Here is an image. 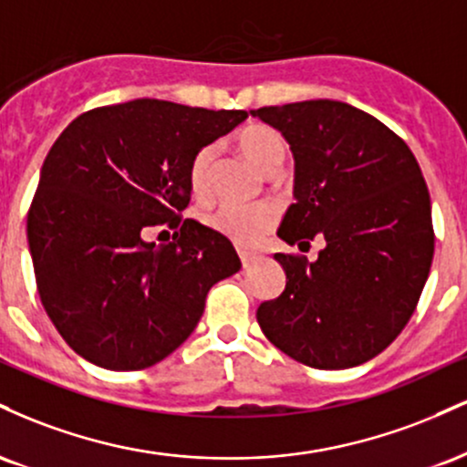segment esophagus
Returning <instances> with one entry per match:
<instances>
[{"mask_svg":"<svg viewBox=\"0 0 467 467\" xmlns=\"http://www.w3.org/2000/svg\"><path fill=\"white\" fill-rule=\"evenodd\" d=\"M239 259H241V265L248 270L250 265H254L256 261H259V254H252V252H239Z\"/></svg>","mask_w":467,"mask_h":467,"instance_id":"1","label":"esophagus"}]
</instances>
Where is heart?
Masks as SVG:
<instances>
[{
    "label": "heart",
    "instance_id": "b5f03b06",
    "mask_svg": "<svg viewBox=\"0 0 467 467\" xmlns=\"http://www.w3.org/2000/svg\"><path fill=\"white\" fill-rule=\"evenodd\" d=\"M237 147L244 153V158L252 166H256L261 173H267L275 166H281L283 160H285V142H283V138L275 130L265 125L245 127L237 136ZM213 158H215V149L213 147L200 149L195 158H192L189 169V184L195 197H206ZM275 219L276 213L270 203H252V206L226 203V206H219L208 217V223L219 234L233 241V244L250 248V245H256L270 233L272 226H275Z\"/></svg>",
    "mask_w": 467,
    "mask_h": 467
}]
</instances>
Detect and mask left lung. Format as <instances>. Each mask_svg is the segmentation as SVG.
Here are the masks:
<instances>
[{
  "instance_id": "left-lung-1",
  "label": "left lung",
  "mask_w": 467,
  "mask_h": 467,
  "mask_svg": "<svg viewBox=\"0 0 467 467\" xmlns=\"http://www.w3.org/2000/svg\"><path fill=\"white\" fill-rule=\"evenodd\" d=\"M250 114L283 133L296 164V202L276 234L289 245L325 239L312 264L275 254L287 281L256 309L261 331L307 367H358L400 336L431 272L435 234L420 164L387 125L340 100Z\"/></svg>"
}]
</instances>
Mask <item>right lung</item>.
<instances>
[{"label":"right lung","mask_w":467,"mask_h":467,"mask_svg":"<svg viewBox=\"0 0 467 467\" xmlns=\"http://www.w3.org/2000/svg\"><path fill=\"white\" fill-rule=\"evenodd\" d=\"M248 114L138 99L80 114L46 155L28 213L36 287L63 340L96 367L138 371L192 334L208 289L239 272L233 244L195 219L189 169ZM181 226L173 244L143 239Z\"/></svg>","instance_id":"1"}]
</instances>
